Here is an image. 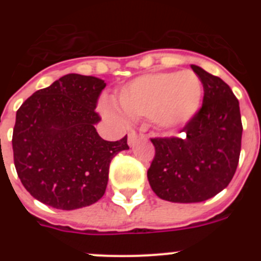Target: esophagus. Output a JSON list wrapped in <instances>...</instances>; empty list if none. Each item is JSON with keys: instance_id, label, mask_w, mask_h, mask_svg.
<instances>
[{"instance_id": "34e87169", "label": "esophagus", "mask_w": 261, "mask_h": 261, "mask_svg": "<svg viewBox=\"0 0 261 261\" xmlns=\"http://www.w3.org/2000/svg\"><path fill=\"white\" fill-rule=\"evenodd\" d=\"M143 138H144V135H141V134H139L138 135L135 131H130V133H128V145L133 146L134 144L139 140V139H143Z\"/></svg>"}]
</instances>
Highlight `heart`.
I'll list each match as a JSON object with an SVG mask.
<instances>
[{"label":"heart","mask_w":261,"mask_h":261,"mask_svg":"<svg viewBox=\"0 0 261 261\" xmlns=\"http://www.w3.org/2000/svg\"><path fill=\"white\" fill-rule=\"evenodd\" d=\"M201 101V80L191 70L141 75L123 86L116 97L117 106L126 116L151 118L163 130L186 125L198 111Z\"/></svg>","instance_id":"b5f03b06"}]
</instances>
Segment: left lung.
Masks as SVG:
<instances>
[{
    "instance_id": "obj_1",
    "label": "left lung",
    "mask_w": 261,
    "mask_h": 261,
    "mask_svg": "<svg viewBox=\"0 0 261 261\" xmlns=\"http://www.w3.org/2000/svg\"><path fill=\"white\" fill-rule=\"evenodd\" d=\"M203 86V101L184 125L181 136L150 139L155 155L147 169L159 198L194 203L212 198L228 186L241 151L239 99L221 78L192 65Z\"/></svg>"
}]
</instances>
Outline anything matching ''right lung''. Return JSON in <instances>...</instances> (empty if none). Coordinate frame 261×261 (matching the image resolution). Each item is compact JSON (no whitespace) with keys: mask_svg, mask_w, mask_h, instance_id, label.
Segmentation results:
<instances>
[{"mask_svg":"<svg viewBox=\"0 0 261 261\" xmlns=\"http://www.w3.org/2000/svg\"><path fill=\"white\" fill-rule=\"evenodd\" d=\"M105 81L67 74L29 97L16 112L12 150L26 191L58 210L96 203L105 194L110 163L127 150V135L106 141L94 123Z\"/></svg>","mask_w":261,"mask_h":261,"instance_id":"1","label":"right lung"}]
</instances>
